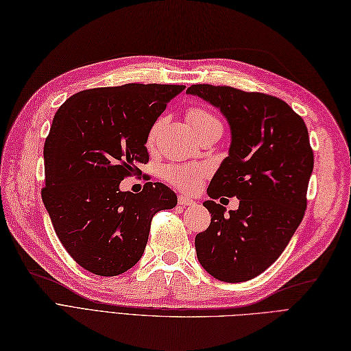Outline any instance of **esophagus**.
Instances as JSON below:
<instances>
[{"instance_id":"1","label":"esophagus","mask_w":351,"mask_h":351,"mask_svg":"<svg viewBox=\"0 0 351 351\" xmlns=\"http://www.w3.org/2000/svg\"><path fill=\"white\" fill-rule=\"evenodd\" d=\"M178 205L182 206H191L195 205V201L191 197H186V196H178Z\"/></svg>"}]
</instances>
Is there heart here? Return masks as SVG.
<instances>
[{
  "instance_id": "obj_1",
  "label": "heart",
  "mask_w": 351,
  "mask_h": 351,
  "mask_svg": "<svg viewBox=\"0 0 351 351\" xmlns=\"http://www.w3.org/2000/svg\"><path fill=\"white\" fill-rule=\"evenodd\" d=\"M187 121L191 124L192 130L199 136L201 132L208 130H219L223 131L221 121L217 118L214 113L202 108H192L189 109ZM160 125H162V119H158L155 124L150 127L146 138V146L154 147L158 134L160 131ZM206 174V168L202 165H168L164 168L162 178L167 183L174 186L178 191L183 192H195L202 183V178Z\"/></svg>"
}]
</instances>
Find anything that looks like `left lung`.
<instances>
[{
	"mask_svg": "<svg viewBox=\"0 0 351 351\" xmlns=\"http://www.w3.org/2000/svg\"><path fill=\"white\" fill-rule=\"evenodd\" d=\"M187 94L219 108L232 143L208 186L204 206L211 224L195 238L197 260L221 282L254 279L276 261L307 208L313 150L304 121L279 97L227 85L195 84ZM223 194L240 199L236 212L213 202Z\"/></svg>",
	"mask_w": 351,
	"mask_h": 351,
	"instance_id": "left-lung-1",
	"label": "left lung"
}]
</instances>
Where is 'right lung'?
<instances>
[{
    "mask_svg": "<svg viewBox=\"0 0 351 351\" xmlns=\"http://www.w3.org/2000/svg\"><path fill=\"white\" fill-rule=\"evenodd\" d=\"M184 85L125 84L84 90L56 112L44 145L43 202L64 250L99 276H118L145 252L150 223L177 204L162 183L121 192L149 162L147 132Z\"/></svg>",
    "mask_w": 351,
    "mask_h": 351,
    "instance_id": "right-lung-1",
    "label": "right lung"
}]
</instances>
